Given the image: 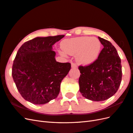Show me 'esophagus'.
Instances as JSON below:
<instances>
[{"label":"esophagus","instance_id":"34e87169","mask_svg":"<svg viewBox=\"0 0 133 133\" xmlns=\"http://www.w3.org/2000/svg\"><path fill=\"white\" fill-rule=\"evenodd\" d=\"M71 67L72 68H76L77 67V65L76 64V63H71Z\"/></svg>","mask_w":133,"mask_h":133}]
</instances>
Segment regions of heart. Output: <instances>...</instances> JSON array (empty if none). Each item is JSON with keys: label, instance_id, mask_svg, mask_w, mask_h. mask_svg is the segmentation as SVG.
<instances>
[{"label": "heart", "instance_id": "obj_1", "mask_svg": "<svg viewBox=\"0 0 133 133\" xmlns=\"http://www.w3.org/2000/svg\"><path fill=\"white\" fill-rule=\"evenodd\" d=\"M62 48L64 52L71 55H76L77 62L83 65H89L99 57L101 43L97 38L83 36L63 41ZM64 52H61L65 54Z\"/></svg>", "mask_w": 133, "mask_h": 133}]
</instances>
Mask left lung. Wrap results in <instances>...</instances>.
<instances>
[{"mask_svg":"<svg viewBox=\"0 0 133 133\" xmlns=\"http://www.w3.org/2000/svg\"><path fill=\"white\" fill-rule=\"evenodd\" d=\"M104 48L97 59L86 66H80V91L87 99L105 101L117 92L122 80L121 59L109 41L98 37Z\"/></svg>","mask_w":133,"mask_h":133,"instance_id":"8db88e82","label":"left lung"}]
</instances>
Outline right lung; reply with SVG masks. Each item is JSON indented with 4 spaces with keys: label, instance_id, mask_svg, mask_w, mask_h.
<instances>
[{
    "label": "right lung",
    "instance_id": "add662e5",
    "mask_svg": "<svg viewBox=\"0 0 133 133\" xmlns=\"http://www.w3.org/2000/svg\"><path fill=\"white\" fill-rule=\"evenodd\" d=\"M64 36L37 37L19 48L13 61L12 75L25 100L43 104L57 97L71 63L57 62L52 46Z\"/></svg>",
    "mask_w": 133,
    "mask_h": 133
}]
</instances>
